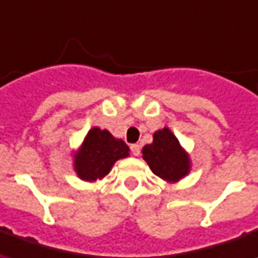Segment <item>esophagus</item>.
<instances>
[{
	"instance_id": "obj_1",
	"label": "esophagus",
	"mask_w": 258,
	"mask_h": 258,
	"mask_svg": "<svg viewBox=\"0 0 258 258\" xmlns=\"http://www.w3.org/2000/svg\"><path fill=\"white\" fill-rule=\"evenodd\" d=\"M130 150H131V152H133V155L138 157V155H140V152H141V147H140L138 144H131V145H130Z\"/></svg>"
}]
</instances>
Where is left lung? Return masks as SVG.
<instances>
[{
  "label": "left lung",
  "instance_id": "left-lung-1",
  "mask_svg": "<svg viewBox=\"0 0 258 258\" xmlns=\"http://www.w3.org/2000/svg\"><path fill=\"white\" fill-rule=\"evenodd\" d=\"M143 158L148 162L152 172L165 180H179L189 172L188 155L168 128L154 134V143L143 148Z\"/></svg>",
  "mask_w": 258,
  "mask_h": 258
}]
</instances>
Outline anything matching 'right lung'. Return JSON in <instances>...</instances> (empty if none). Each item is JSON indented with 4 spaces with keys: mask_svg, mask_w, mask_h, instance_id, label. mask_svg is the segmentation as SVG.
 I'll return each mask as SVG.
<instances>
[{
    "mask_svg": "<svg viewBox=\"0 0 258 258\" xmlns=\"http://www.w3.org/2000/svg\"><path fill=\"white\" fill-rule=\"evenodd\" d=\"M127 155L128 147L122 140H115L107 130L93 128L75 158V168L82 179L96 180L107 175L117 159Z\"/></svg>",
    "mask_w": 258,
    "mask_h": 258,
    "instance_id": "add662e5",
    "label": "right lung"
}]
</instances>
